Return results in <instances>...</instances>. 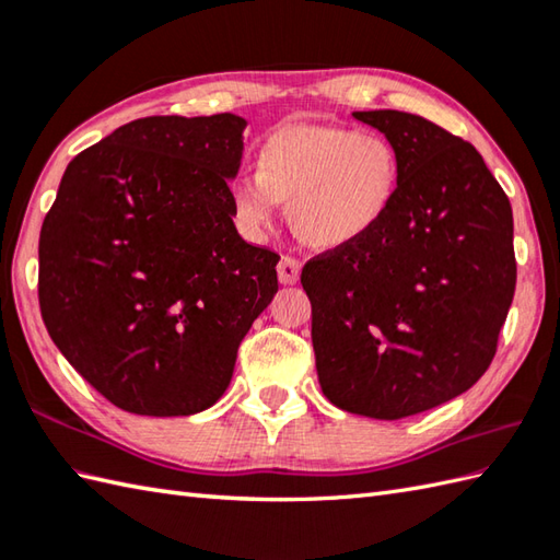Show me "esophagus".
Wrapping results in <instances>:
<instances>
[{
    "label": "esophagus",
    "mask_w": 560,
    "mask_h": 560,
    "mask_svg": "<svg viewBox=\"0 0 560 560\" xmlns=\"http://www.w3.org/2000/svg\"><path fill=\"white\" fill-rule=\"evenodd\" d=\"M301 269H303V265L295 257H289V255L281 257L279 267H277L279 281L283 283V287H293V283L301 279Z\"/></svg>",
    "instance_id": "obj_1"
}]
</instances>
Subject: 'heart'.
<instances>
[{
	"label": "heart",
	"mask_w": 560,
	"mask_h": 560,
	"mask_svg": "<svg viewBox=\"0 0 560 560\" xmlns=\"http://www.w3.org/2000/svg\"><path fill=\"white\" fill-rule=\"evenodd\" d=\"M401 165L383 135L347 127L295 125L273 132L257 153V173L231 185L235 223L261 237L289 201L303 243L335 249L361 241L385 221L397 199Z\"/></svg>",
	"instance_id": "heart-1"
}]
</instances>
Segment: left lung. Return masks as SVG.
I'll return each mask as SVG.
<instances>
[{
  "label": "left lung",
  "mask_w": 560,
  "mask_h": 560,
  "mask_svg": "<svg viewBox=\"0 0 560 560\" xmlns=\"http://www.w3.org/2000/svg\"><path fill=\"white\" fill-rule=\"evenodd\" d=\"M353 117L397 149V199L361 241L307 261L301 283L325 397L395 421L491 365L515 295L513 207L469 141L399 110Z\"/></svg>",
  "instance_id": "obj_1"
}]
</instances>
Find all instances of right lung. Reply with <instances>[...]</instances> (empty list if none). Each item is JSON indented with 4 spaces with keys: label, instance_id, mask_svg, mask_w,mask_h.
<instances>
[{
    "label": "right lung",
    "instance_id": "add662e5",
    "mask_svg": "<svg viewBox=\"0 0 560 560\" xmlns=\"http://www.w3.org/2000/svg\"><path fill=\"white\" fill-rule=\"evenodd\" d=\"M245 127L233 113L117 127L67 165L43 221V323L74 371L129 413L217 404L279 291V255L233 223Z\"/></svg>",
    "mask_w": 560,
    "mask_h": 560
}]
</instances>
